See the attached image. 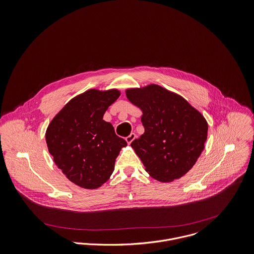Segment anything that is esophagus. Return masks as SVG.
<instances>
[{"label":"esophagus","instance_id":"1","mask_svg":"<svg viewBox=\"0 0 254 254\" xmlns=\"http://www.w3.org/2000/svg\"><path fill=\"white\" fill-rule=\"evenodd\" d=\"M135 137H136V135H135V133H133V132H131L129 135H127V137H126V141L128 143V144H130L132 141L135 139Z\"/></svg>","mask_w":254,"mask_h":254}]
</instances>
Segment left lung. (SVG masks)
I'll return each instance as SVG.
<instances>
[{
	"mask_svg": "<svg viewBox=\"0 0 254 254\" xmlns=\"http://www.w3.org/2000/svg\"><path fill=\"white\" fill-rule=\"evenodd\" d=\"M142 111L144 133L130 146L145 170L160 182L185 175L196 164L207 137V122L186 99L161 85L126 89Z\"/></svg>",
	"mask_w": 254,
	"mask_h": 254,
	"instance_id": "left-lung-1",
	"label": "left lung"
}]
</instances>
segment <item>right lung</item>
Masks as SVG:
<instances>
[{
  "instance_id": "add662e5",
  "label": "right lung",
  "mask_w": 254,
  "mask_h": 254,
  "mask_svg": "<svg viewBox=\"0 0 254 254\" xmlns=\"http://www.w3.org/2000/svg\"><path fill=\"white\" fill-rule=\"evenodd\" d=\"M121 95L117 88L88 89L72 98L50 123L46 141L54 162L74 184L97 189L112 175L125 139L103 120Z\"/></svg>"
}]
</instances>
